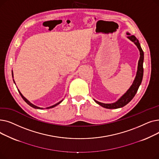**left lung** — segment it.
I'll return each mask as SVG.
<instances>
[{"label":"left lung","instance_id":"obj_1","mask_svg":"<svg viewBox=\"0 0 159 159\" xmlns=\"http://www.w3.org/2000/svg\"><path fill=\"white\" fill-rule=\"evenodd\" d=\"M127 35H128V39H129L137 46L140 52V58L138 62V67H137L136 76L130 88L128 89L124 95H122V96H121L116 102L111 104H105L102 102H100L94 99L95 102L97 104L103 107L107 108V109H117V108L124 107V106H126L127 104H128L137 93V90L142 82V80H143V72H144V69H143L144 52L141 48L139 40L134 35H131L129 33H127Z\"/></svg>","mask_w":159,"mask_h":159}]
</instances>
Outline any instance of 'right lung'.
<instances>
[{
	"label": "right lung",
	"instance_id": "1",
	"mask_svg": "<svg viewBox=\"0 0 159 159\" xmlns=\"http://www.w3.org/2000/svg\"><path fill=\"white\" fill-rule=\"evenodd\" d=\"M11 73H12V77H13V82H14V83H15V84L16 85V84H15V80H14V79H13V70L11 71ZM18 91H19V93H20V96L22 97V98L24 99V101L26 102L28 105H30L31 107H33V108H35V109H39V110H43V109H44L43 107H38V106H35V105H34V104H33L32 103H31L27 99V98H25L24 96H23V95L20 93V91L19 90V89H18ZM63 101V100H62V101H61L60 102H57V104H54V105H53V106H49V107H46V109H50V108H52V107H55L56 106H57V105H58L59 104H61L62 102Z\"/></svg>",
	"mask_w": 159,
	"mask_h": 159
}]
</instances>
